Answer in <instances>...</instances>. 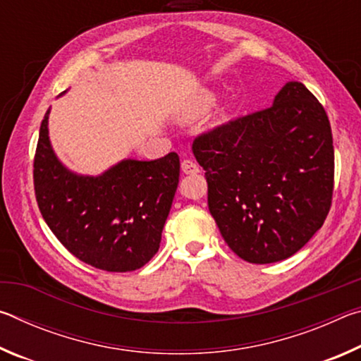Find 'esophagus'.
<instances>
[{
    "label": "esophagus",
    "instance_id": "34e87169",
    "mask_svg": "<svg viewBox=\"0 0 361 361\" xmlns=\"http://www.w3.org/2000/svg\"><path fill=\"white\" fill-rule=\"evenodd\" d=\"M181 172L186 173V175H195V173L200 172V169H199L197 164L191 161V159H183V161H181Z\"/></svg>",
    "mask_w": 361,
    "mask_h": 361
}]
</instances>
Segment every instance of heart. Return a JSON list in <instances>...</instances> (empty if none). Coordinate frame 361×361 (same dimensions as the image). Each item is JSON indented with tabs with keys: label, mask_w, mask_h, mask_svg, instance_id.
Instances as JSON below:
<instances>
[{
	"label": "heart",
	"mask_w": 361,
	"mask_h": 361,
	"mask_svg": "<svg viewBox=\"0 0 361 361\" xmlns=\"http://www.w3.org/2000/svg\"><path fill=\"white\" fill-rule=\"evenodd\" d=\"M213 102H215V99H213L212 94H207V92L200 94V95L195 97L194 102L191 103V106L188 108L186 114L189 116V118H195V116H200L213 105Z\"/></svg>",
	"instance_id": "obj_1"
}]
</instances>
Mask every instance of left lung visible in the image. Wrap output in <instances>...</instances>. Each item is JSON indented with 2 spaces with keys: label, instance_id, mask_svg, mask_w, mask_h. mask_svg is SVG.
<instances>
[{
  "label": "left lung",
  "instance_id": "obj_1",
  "mask_svg": "<svg viewBox=\"0 0 361 361\" xmlns=\"http://www.w3.org/2000/svg\"><path fill=\"white\" fill-rule=\"evenodd\" d=\"M192 152L205 170L207 202L239 258H290L331 209L334 148L322 103L302 82H286L274 105L199 133Z\"/></svg>",
  "mask_w": 361,
  "mask_h": 361
}]
</instances>
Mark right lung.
<instances>
[{
	"label": "right lung",
	"instance_id": "add662e5",
	"mask_svg": "<svg viewBox=\"0 0 361 361\" xmlns=\"http://www.w3.org/2000/svg\"><path fill=\"white\" fill-rule=\"evenodd\" d=\"M47 114L33 161L36 202L60 243L85 264L129 272L157 253L178 186L176 152L156 161H122L100 176H78L57 161Z\"/></svg>",
	"mask_w": 361,
	"mask_h": 361
}]
</instances>
